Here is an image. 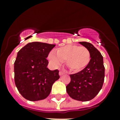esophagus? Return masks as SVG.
<instances>
[{
  "mask_svg": "<svg viewBox=\"0 0 120 120\" xmlns=\"http://www.w3.org/2000/svg\"><path fill=\"white\" fill-rule=\"evenodd\" d=\"M64 74H65V73H64V71H60V72H59V75H60V76H62V75H64Z\"/></svg>",
  "mask_w": 120,
  "mask_h": 120,
  "instance_id": "esophagus-1",
  "label": "esophagus"
}]
</instances>
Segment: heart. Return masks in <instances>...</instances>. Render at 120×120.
Here are the masks:
<instances>
[{
	"mask_svg": "<svg viewBox=\"0 0 120 120\" xmlns=\"http://www.w3.org/2000/svg\"><path fill=\"white\" fill-rule=\"evenodd\" d=\"M49 59L55 65H58L61 62H65L71 71L79 72L89 64L91 55L86 47L68 45L58 48L56 50V55L50 53Z\"/></svg>",
	"mask_w": 120,
	"mask_h": 120,
	"instance_id": "1",
	"label": "heart"
}]
</instances>
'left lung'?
<instances>
[{
  "instance_id": "8db88e82",
  "label": "left lung",
  "mask_w": 120,
  "mask_h": 120,
  "mask_svg": "<svg viewBox=\"0 0 120 120\" xmlns=\"http://www.w3.org/2000/svg\"><path fill=\"white\" fill-rule=\"evenodd\" d=\"M79 43L90 51V62L82 71L70 75L71 81L66 90L71 98L87 101L94 98L102 88L105 67L102 55L92 44L86 41Z\"/></svg>"
}]
</instances>
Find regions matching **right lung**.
I'll return each instance as SVG.
<instances>
[{"label":"right lung","mask_w":120,"mask_h":120,"mask_svg":"<svg viewBox=\"0 0 120 120\" xmlns=\"http://www.w3.org/2000/svg\"><path fill=\"white\" fill-rule=\"evenodd\" d=\"M55 45L30 42L17 53L14 63L15 83L22 96L29 101L46 98L53 83L59 79L58 70H50L47 57Z\"/></svg>","instance_id":"obj_1"}]
</instances>
